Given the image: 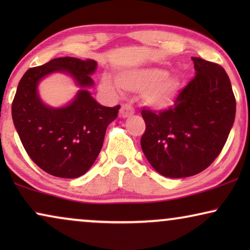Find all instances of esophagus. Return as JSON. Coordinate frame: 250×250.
Here are the masks:
<instances>
[{
	"label": "esophagus",
	"mask_w": 250,
	"mask_h": 250,
	"mask_svg": "<svg viewBox=\"0 0 250 250\" xmlns=\"http://www.w3.org/2000/svg\"><path fill=\"white\" fill-rule=\"evenodd\" d=\"M119 114H121L123 118L131 117V116L134 114V108H133L131 104H124V105H122Z\"/></svg>",
	"instance_id": "obj_1"
}]
</instances>
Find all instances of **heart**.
<instances>
[{
    "label": "heart",
    "instance_id": "obj_1",
    "mask_svg": "<svg viewBox=\"0 0 250 250\" xmlns=\"http://www.w3.org/2000/svg\"><path fill=\"white\" fill-rule=\"evenodd\" d=\"M115 82L109 76L101 78L100 86L108 93L122 90L142 93V101L153 110H166L175 104L181 91V81L176 76L157 67H142L126 70L116 76Z\"/></svg>",
    "mask_w": 250,
    "mask_h": 250
}]
</instances>
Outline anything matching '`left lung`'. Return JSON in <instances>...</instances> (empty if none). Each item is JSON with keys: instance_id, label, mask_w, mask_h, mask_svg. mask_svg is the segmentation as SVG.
Segmentation results:
<instances>
[{"instance_id": "8db88e82", "label": "left lung", "mask_w": 250, "mask_h": 250, "mask_svg": "<svg viewBox=\"0 0 250 250\" xmlns=\"http://www.w3.org/2000/svg\"><path fill=\"white\" fill-rule=\"evenodd\" d=\"M196 76L180 92L174 108L143 109L141 148L163 176L181 179L206 169L220 155L235 117L228 74L217 63L192 58Z\"/></svg>"}]
</instances>
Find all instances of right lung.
<instances>
[{"label": "right lung", "instance_id": "right-lung-1", "mask_svg": "<svg viewBox=\"0 0 250 250\" xmlns=\"http://www.w3.org/2000/svg\"><path fill=\"white\" fill-rule=\"evenodd\" d=\"M97 66L91 59L57 58L30 68L19 82L13 124L30 159L51 175L75 179L86 173L100 153L108 125L117 118L121 105H101L88 91ZM53 72L70 74L80 87L63 107H51L39 98L40 81Z\"/></svg>", "mask_w": 250, "mask_h": 250}]
</instances>
